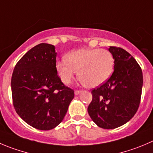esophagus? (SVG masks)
I'll use <instances>...</instances> for the list:
<instances>
[{
  "label": "esophagus",
  "instance_id": "34e87169",
  "mask_svg": "<svg viewBox=\"0 0 153 153\" xmlns=\"http://www.w3.org/2000/svg\"><path fill=\"white\" fill-rule=\"evenodd\" d=\"M81 92H82V91H80V90H76L75 92H74V94H75V95H78V94H80Z\"/></svg>",
  "mask_w": 153,
  "mask_h": 153
}]
</instances>
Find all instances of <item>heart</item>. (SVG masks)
I'll return each mask as SVG.
<instances>
[{
  "mask_svg": "<svg viewBox=\"0 0 153 153\" xmlns=\"http://www.w3.org/2000/svg\"><path fill=\"white\" fill-rule=\"evenodd\" d=\"M61 80L71 83L78 71V79L88 88H96L107 82L113 74L114 59L107 49H78L68 53L66 60L56 62Z\"/></svg>",
  "mask_w": 153,
  "mask_h": 153,
  "instance_id": "b5f03b06",
  "label": "heart"
}]
</instances>
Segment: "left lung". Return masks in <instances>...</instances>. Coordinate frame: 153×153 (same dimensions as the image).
<instances>
[{
  "mask_svg": "<svg viewBox=\"0 0 153 153\" xmlns=\"http://www.w3.org/2000/svg\"><path fill=\"white\" fill-rule=\"evenodd\" d=\"M108 50L114 59V71L105 83L91 91L88 113L98 127L113 129L134 116L143 81L140 67L127 51L115 46H110Z\"/></svg>",
  "mask_w": 153,
  "mask_h": 153,
  "instance_id": "left-lung-1",
  "label": "left lung"
}]
</instances>
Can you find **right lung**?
Segmentation results:
<instances>
[{
  "label": "right lung",
  "instance_id": "1",
  "mask_svg": "<svg viewBox=\"0 0 153 153\" xmlns=\"http://www.w3.org/2000/svg\"><path fill=\"white\" fill-rule=\"evenodd\" d=\"M56 56L53 45H37L19 61L12 75L14 108L22 119L39 130L59 126L74 97V90L58 76Z\"/></svg>",
  "mask_w": 153,
  "mask_h": 153
}]
</instances>
